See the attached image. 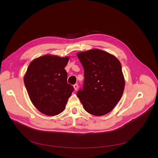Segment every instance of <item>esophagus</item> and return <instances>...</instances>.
<instances>
[{
	"label": "esophagus",
	"instance_id": "34e87169",
	"mask_svg": "<svg viewBox=\"0 0 158 158\" xmlns=\"http://www.w3.org/2000/svg\"><path fill=\"white\" fill-rule=\"evenodd\" d=\"M74 88L75 91H77V89H78V84H75L74 85Z\"/></svg>",
	"mask_w": 158,
	"mask_h": 158
}]
</instances>
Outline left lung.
I'll use <instances>...</instances> for the list:
<instances>
[{
	"instance_id": "left-lung-1",
	"label": "left lung",
	"mask_w": 158,
	"mask_h": 158,
	"mask_svg": "<svg viewBox=\"0 0 158 158\" xmlns=\"http://www.w3.org/2000/svg\"><path fill=\"white\" fill-rule=\"evenodd\" d=\"M77 56L84 70L83 89L77 96L84 109L98 116L109 113L121 99L124 89L120 61L98 49L80 52Z\"/></svg>"
}]
</instances>
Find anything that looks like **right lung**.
I'll return each mask as SVG.
<instances>
[{
  "mask_svg": "<svg viewBox=\"0 0 158 158\" xmlns=\"http://www.w3.org/2000/svg\"><path fill=\"white\" fill-rule=\"evenodd\" d=\"M69 57L44 55L29 65L24 81L34 106L48 116L57 115L64 110L74 90L67 84L64 67Z\"/></svg>",
  "mask_w": 158,
  "mask_h": 158,
  "instance_id": "obj_1",
  "label": "right lung"
}]
</instances>
